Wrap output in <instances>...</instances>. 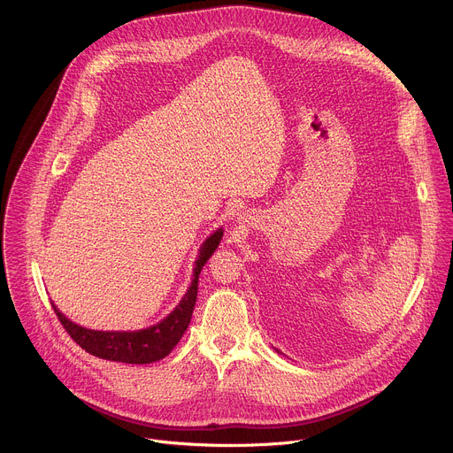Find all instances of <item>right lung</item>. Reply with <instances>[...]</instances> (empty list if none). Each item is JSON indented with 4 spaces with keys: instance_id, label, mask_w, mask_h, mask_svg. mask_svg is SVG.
I'll use <instances>...</instances> for the list:
<instances>
[{
    "instance_id": "right-lung-1",
    "label": "right lung",
    "mask_w": 453,
    "mask_h": 453,
    "mask_svg": "<svg viewBox=\"0 0 453 453\" xmlns=\"http://www.w3.org/2000/svg\"><path fill=\"white\" fill-rule=\"evenodd\" d=\"M222 240V229L213 233L203 245L199 260L196 262V273H193V281L179 306L163 319L159 325L150 326L147 330L140 332H95L86 330L70 319L64 317L55 304V315L60 320L62 328L68 332V335L89 355H95L104 360L112 362H125V364H150L156 360L165 358L173 346L180 341L182 334L186 332L193 308H196L197 301V290H199V274L204 267V264L210 260L215 249L219 247Z\"/></svg>"
}]
</instances>
